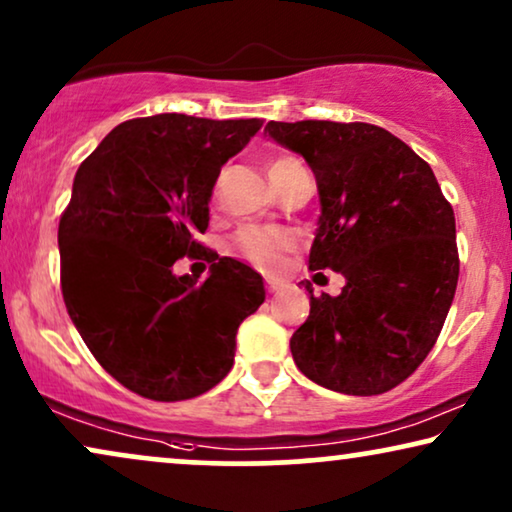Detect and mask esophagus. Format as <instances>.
<instances>
[{
	"instance_id": "esophagus-1",
	"label": "esophagus",
	"mask_w": 512,
	"mask_h": 512,
	"mask_svg": "<svg viewBox=\"0 0 512 512\" xmlns=\"http://www.w3.org/2000/svg\"><path fill=\"white\" fill-rule=\"evenodd\" d=\"M267 283H269V290H271V292H276L278 285H281V283L276 281V278H267Z\"/></svg>"
}]
</instances>
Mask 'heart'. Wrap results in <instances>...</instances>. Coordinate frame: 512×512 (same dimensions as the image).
<instances>
[{"label":"heart","mask_w":512,"mask_h":512,"mask_svg":"<svg viewBox=\"0 0 512 512\" xmlns=\"http://www.w3.org/2000/svg\"><path fill=\"white\" fill-rule=\"evenodd\" d=\"M295 166H302V163L297 159H290V156H281V159H276L269 166V177L281 175ZM234 245L245 260L257 264V267L271 269L281 260L283 252H288L295 245V236L290 231L276 227H243L236 234Z\"/></svg>","instance_id":"heart-1"}]
</instances>
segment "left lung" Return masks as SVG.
<instances>
[{
  "label": "left lung",
  "mask_w": 512,
  "mask_h": 512,
  "mask_svg": "<svg viewBox=\"0 0 512 512\" xmlns=\"http://www.w3.org/2000/svg\"><path fill=\"white\" fill-rule=\"evenodd\" d=\"M278 145L316 175L320 217L309 269L346 278L342 295H311L292 358L318 386L379 395L431 353L459 281L454 210L428 163L386 128L269 121Z\"/></svg>",
  "instance_id": "obj_1"
}]
</instances>
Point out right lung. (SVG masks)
Listing matches in <instances>:
<instances>
[{"instance_id": "add662e5", "label": "right lung", "mask_w": 512, "mask_h": 512, "mask_svg": "<svg viewBox=\"0 0 512 512\" xmlns=\"http://www.w3.org/2000/svg\"><path fill=\"white\" fill-rule=\"evenodd\" d=\"M260 128V119H131L74 175L58 227L67 313L105 372L142 398L175 403L220 384L238 325L264 302L255 269L196 241L222 166ZM182 256L211 264L206 282L174 276Z\"/></svg>"}]
</instances>
